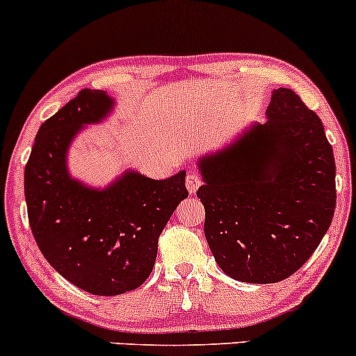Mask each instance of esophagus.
<instances>
[{
	"instance_id": "1",
	"label": "esophagus",
	"mask_w": 356,
	"mask_h": 356,
	"mask_svg": "<svg viewBox=\"0 0 356 356\" xmlns=\"http://www.w3.org/2000/svg\"><path fill=\"white\" fill-rule=\"evenodd\" d=\"M200 185H202V179H200V177L197 173H188V177H186V190L190 191V193H195L200 188Z\"/></svg>"
}]
</instances>
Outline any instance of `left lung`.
Here are the masks:
<instances>
[{"instance_id": "1", "label": "left lung", "mask_w": 356, "mask_h": 356, "mask_svg": "<svg viewBox=\"0 0 356 356\" xmlns=\"http://www.w3.org/2000/svg\"><path fill=\"white\" fill-rule=\"evenodd\" d=\"M264 124L197 159L205 237L235 281L273 284L301 267L337 205L334 156L321 119L291 89H274Z\"/></svg>"}]
</instances>
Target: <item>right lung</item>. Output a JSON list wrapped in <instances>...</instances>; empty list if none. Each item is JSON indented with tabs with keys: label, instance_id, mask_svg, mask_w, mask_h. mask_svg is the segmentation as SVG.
Here are the masks:
<instances>
[{
	"label": "right lung",
	"instance_id": "1",
	"mask_svg": "<svg viewBox=\"0 0 356 356\" xmlns=\"http://www.w3.org/2000/svg\"><path fill=\"white\" fill-rule=\"evenodd\" d=\"M114 109L115 99L106 90H81L40 126L25 168L28 220L43 257L95 296L124 294L149 277L159 234L188 197L185 170L153 179L126 168L106 186L72 177V143Z\"/></svg>",
	"mask_w": 356,
	"mask_h": 356
}]
</instances>
